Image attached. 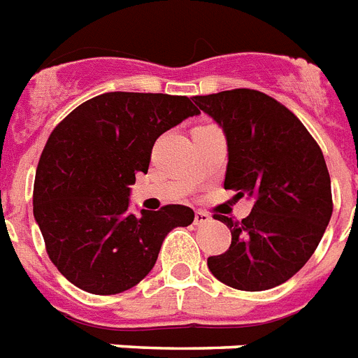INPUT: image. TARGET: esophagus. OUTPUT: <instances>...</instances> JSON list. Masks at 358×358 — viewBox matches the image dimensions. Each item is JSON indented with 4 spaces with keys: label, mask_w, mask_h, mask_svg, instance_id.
I'll return each instance as SVG.
<instances>
[{
    "label": "esophagus",
    "mask_w": 358,
    "mask_h": 358,
    "mask_svg": "<svg viewBox=\"0 0 358 358\" xmlns=\"http://www.w3.org/2000/svg\"><path fill=\"white\" fill-rule=\"evenodd\" d=\"M210 221H212V217H210L206 212H195L194 224L201 226V224H206V222H210Z\"/></svg>",
    "instance_id": "34e87169"
}]
</instances>
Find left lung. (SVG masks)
I'll list each match as a JSON object with an SVG mask.
<instances>
[{"label":"left lung","mask_w":358,"mask_h":358,"mask_svg":"<svg viewBox=\"0 0 358 358\" xmlns=\"http://www.w3.org/2000/svg\"><path fill=\"white\" fill-rule=\"evenodd\" d=\"M226 136L224 188L253 197L243 221L213 215L231 244L208 257L213 277L243 292H262L292 279L319 246L333 212L331 179L322 150L279 101L235 88L195 96Z\"/></svg>","instance_id":"obj_1"}]
</instances>
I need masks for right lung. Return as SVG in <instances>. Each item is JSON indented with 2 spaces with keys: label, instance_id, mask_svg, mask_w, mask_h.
<instances>
[{
  "label": "right lung",
  "instance_id": "add662e5",
  "mask_svg": "<svg viewBox=\"0 0 358 358\" xmlns=\"http://www.w3.org/2000/svg\"><path fill=\"white\" fill-rule=\"evenodd\" d=\"M201 114L186 96L108 92L72 110L48 137L34 181V219L50 261L70 282L114 295L141 282L194 210L166 204L128 212L136 173L148 172L155 139Z\"/></svg>",
  "mask_w": 358,
  "mask_h": 358
}]
</instances>
